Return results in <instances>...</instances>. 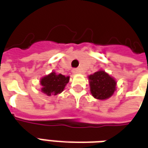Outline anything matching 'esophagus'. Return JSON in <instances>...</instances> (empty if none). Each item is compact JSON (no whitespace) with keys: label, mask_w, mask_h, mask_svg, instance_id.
I'll list each match as a JSON object with an SVG mask.
<instances>
[{"label":"esophagus","mask_w":148,"mask_h":148,"mask_svg":"<svg viewBox=\"0 0 148 148\" xmlns=\"http://www.w3.org/2000/svg\"><path fill=\"white\" fill-rule=\"evenodd\" d=\"M72 72L74 73V74H78V73H80V70L79 69H73V71H72Z\"/></svg>","instance_id":"1"}]
</instances>
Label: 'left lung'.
Returning a JSON list of instances; mask_svg holds the SVG:
<instances>
[{
	"mask_svg": "<svg viewBox=\"0 0 148 148\" xmlns=\"http://www.w3.org/2000/svg\"><path fill=\"white\" fill-rule=\"evenodd\" d=\"M91 93L95 98L106 100L113 94L116 81L105 71H100L89 76Z\"/></svg>",
	"mask_w": 148,
	"mask_h": 148,
	"instance_id": "left-lung-1",
	"label": "left lung"
}]
</instances>
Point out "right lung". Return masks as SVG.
Returning <instances> with one entry per match:
<instances>
[{
  "label": "right lung",
  "instance_id": "right-lung-1",
  "mask_svg": "<svg viewBox=\"0 0 148 148\" xmlns=\"http://www.w3.org/2000/svg\"><path fill=\"white\" fill-rule=\"evenodd\" d=\"M69 78L61 74H56L52 72L41 79L40 84L42 86L41 90L47 96L57 95L64 90L66 85L69 82Z\"/></svg>",
  "mask_w": 148,
  "mask_h": 148
}]
</instances>
